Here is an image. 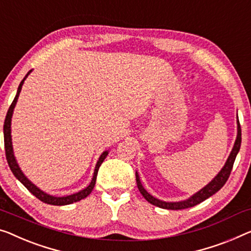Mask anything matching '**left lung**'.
Segmentation results:
<instances>
[{"label":"left lung","instance_id":"left-lung-1","mask_svg":"<svg viewBox=\"0 0 251 251\" xmlns=\"http://www.w3.org/2000/svg\"><path fill=\"white\" fill-rule=\"evenodd\" d=\"M237 124H238V134H237V138H235L234 145L232 151H231L229 158H227L226 164L221 169V171L218 174V176L213 179V180L209 182L208 185H206L204 188H201L200 192H197L196 194L188 198L186 201H160L158 198L153 197L152 195L147 192L144 189V187L142 186L140 177H138V174L136 173V182H137V187L140 193L143 195V197L147 200L149 203H151L152 205H155V206L161 207V208H166V209H184V208H188V207H193L195 205L201 203V201L206 200V198L211 197L212 195H214L216 192H219L220 189L222 188L226 184L227 179L230 177L231 170H232L235 156H237L239 150H240V145H241V127H240V123H239V118L237 119Z\"/></svg>","mask_w":251,"mask_h":251}]
</instances>
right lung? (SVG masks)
<instances>
[{"label":"right lung","mask_w":251,"mask_h":251,"mask_svg":"<svg viewBox=\"0 0 251 251\" xmlns=\"http://www.w3.org/2000/svg\"><path fill=\"white\" fill-rule=\"evenodd\" d=\"M30 72H31V70L29 71L27 75L25 76L24 80H22L20 82V84H19L17 95H16V97H14V100L12 101V103H11L9 110H7V114H6V117H5V121H4V126H3V132H4V148H5V155H6L7 163H9V167H10L11 171H12V174L14 175V177H16L18 180L20 181L21 184L24 185L25 188H27L29 192L32 194L33 196H36L37 198H38V200L44 201V203L50 204V205H57V206H61V205H69V204L75 203V201L83 200V198H85L88 195H90V193L92 192L93 187H95V185H96V179H97V175H98L99 167L101 166L103 160L106 159V156L108 155V151H104L102 154L100 155L98 162H97V164H96L95 173H93V178H92L91 182H90V185L87 187V188L80 190L78 193L72 194V195L64 196V197L51 196V195H50V194H46L45 192H43L42 189H39L38 187H37L36 185H33L32 182L30 181L27 177H25L24 173L21 171L20 167L18 166L16 156H14V154H13L12 140H11V118H12L13 109H14V107H16V103L18 101L19 95H20V91L22 89V85H24V82L30 74Z\"/></svg>","instance_id":"right-lung-1"}]
</instances>
